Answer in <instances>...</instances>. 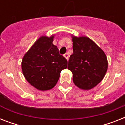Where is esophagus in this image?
<instances>
[{"mask_svg": "<svg viewBox=\"0 0 125 125\" xmlns=\"http://www.w3.org/2000/svg\"><path fill=\"white\" fill-rule=\"evenodd\" d=\"M63 56H64L65 58H66L67 60H68V59H69V54H67V53H65V54L63 55Z\"/></svg>", "mask_w": 125, "mask_h": 125, "instance_id": "esophagus-1", "label": "esophagus"}]
</instances>
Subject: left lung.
<instances>
[{
  "instance_id": "8db88e82",
  "label": "left lung",
  "mask_w": 125,
  "mask_h": 125,
  "mask_svg": "<svg viewBox=\"0 0 125 125\" xmlns=\"http://www.w3.org/2000/svg\"><path fill=\"white\" fill-rule=\"evenodd\" d=\"M73 53L68 62L73 82L83 90L92 89L101 82L108 69L104 52L86 36H71Z\"/></svg>"
}]
</instances>
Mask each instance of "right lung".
Masks as SVG:
<instances>
[{
    "instance_id": "1",
    "label": "right lung",
    "mask_w": 125,
    "mask_h": 125,
    "mask_svg": "<svg viewBox=\"0 0 125 125\" xmlns=\"http://www.w3.org/2000/svg\"><path fill=\"white\" fill-rule=\"evenodd\" d=\"M54 35L41 36L23 56L21 63L23 75L38 90L46 91L54 87L60 72L67 67V60L60 55L53 45Z\"/></svg>"
}]
</instances>
